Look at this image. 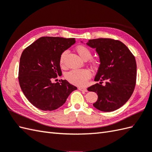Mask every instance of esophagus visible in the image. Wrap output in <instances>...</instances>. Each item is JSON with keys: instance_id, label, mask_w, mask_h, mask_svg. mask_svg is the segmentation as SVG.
<instances>
[{"instance_id": "34e87169", "label": "esophagus", "mask_w": 152, "mask_h": 152, "mask_svg": "<svg viewBox=\"0 0 152 152\" xmlns=\"http://www.w3.org/2000/svg\"><path fill=\"white\" fill-rule=\"evenodd\" d=\"M78 89L80 91H85V92H87V89H86V88H85V87H78Z\"/></svg>"}]
</instances>
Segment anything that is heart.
Listing matches in <instances>:
<instances>
[{
  "instance_id": "b5f03b06",
  "label": "heart",
  "mask_w": 152,
  "mask_h": 152,
  "mask_svg": "<svg viewBox=\"0 0 152 152\" xmlns=\"http://www.w3.org/2000/svg\"><path fill=\"white\" fill-rule=\"evenodd\" d=\"M76 52L79 54L80 58L83 60H87L91 57V52L90 50L84 46H78L76 48ZM67 50L63 52L60 56L59 63L61 65L64 63V59L66 55L67 54ZM91 64L93 67H96L98 62L96 60H92ZM91 75L89 70L87 69H75L70 70L66 75V78L70 83L76 86H84L86 85L87 80L90 78Z\"/></svg>"
}]
</instances>
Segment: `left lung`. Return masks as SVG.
I'll return each mask as SVG.
<instances>
[{
    "instance_id": "left-lung-1",
    "label": "left lung",
    "mask_w": 152,
    "mask_h": 152,
    "mask_svg": "<svg viewBox=\"0 0 152 152\" xmlns=\"http://www.w3.org/2000/svg\"><path fill=\"white\" fill-rule=\"evenodd\" d=\"M86 45L95 49L100 61L94 77V81H100V83L87 88L98 95L93 106L104 112L115 111L126 103L135 89V58L128 48L118 40L99 38L90 39ZM103 80L106 81L104 86L101 85Z\"/></svg>"
}]
</instances>
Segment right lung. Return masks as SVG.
<instances>
[{
  "label": "right lung",
  "instance_id": "add662e5",
  "mask_svg": "<svg viewBox=\"0 0 152 152\" xmlns=\"http://www.w3.org/2000/svg\"><path fill=\"white\" fill-rule=\"evenodd\" d=\"M76 43L75 38L40 37L24 49L20 58L19 81L24 96L35 107L52 111L65 103L77 87L66 80L52 83L62 75L59 59Z\"/></svg>",
  "mask_w": 152,
  "mask_h": 152
}]
</instances>
